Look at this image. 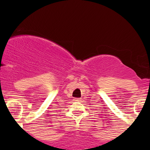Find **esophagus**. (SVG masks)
Here are the masks:
<instances>
[{
  "mask_svg": "<svg viewBox=\"0 0 150 150\" xmlns=\"http://www.w3.org/2000/svg\"><path fill=\"white\" fill-rule=\"evenodd\" d=\"M74 100L76 102H80L81 100V98H75L74 99Z\"/></svg>",
  "mask_w": 150,
  "mask_h": 150,
  "instance_id": "1",
  "label": "esophagus"
}]
</instances>
